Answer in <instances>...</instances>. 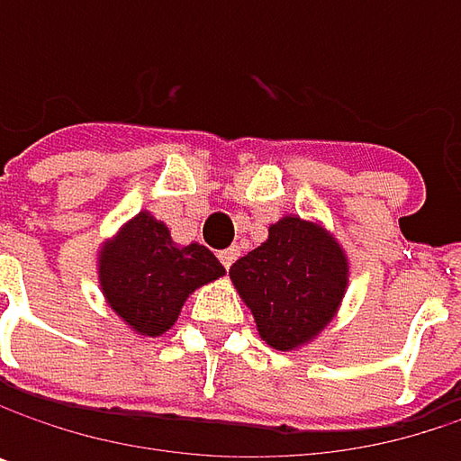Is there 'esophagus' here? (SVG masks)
Returning <instances> with one entry per match:
<instances>
[{
    "label": "esophagus",
    "mask_w": 461,
    "mask_h": 461,
    "mask_svg": "<svg viewBox=\"0 0 461 461\" xmlns=\"http://www.w3.org/2000/svg\"><path fill=\"white\" fill-rule=\"evenodd\" d=\"M237 256H240V248H227V250H221V253H219V261L230 269Z\"/></svg>",
    "instance_id": "esophagus-1"
}]
</instances>
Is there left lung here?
Wrapping results in <instances>:
<instances>
[{
    "label": "left lung",
    "instance_id": "obj_1",
    "mask_svg": "<svg viewBox=\"0 0 461 461\" xmlns=\"http://www.w3.org/2000/svg\"><path fill=\"white\" fill-rule=\"evenodd\" d=\"M230 277L261 339L294 349L333 318L347 288V258L321 227L288 216L269 227L264 245L231 264Z\"/></svg>",
    "mask_w": 461,
    "mask_h": 461
}]
</instances>
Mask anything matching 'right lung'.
I'll use <instances>...</instances> for the list:
<instances>
[{"mask_svg":"<svg viewBox=\"0 0 461 461\" xmlns=\"http://www.w3.org/2000/svg\"><path fill=\"white\" fill-rule=\"evenodd\" d=\"M224 267L205 245L178 248L162 221L139 213L101 250V285L112 310L143 336L165 333L186 296L221 277Z\"/></svg>","mask_w":461,"mask_h":461,"instance_id":"obj_1","label":"right lung"}]
</instances>
